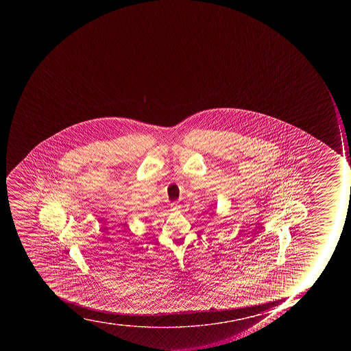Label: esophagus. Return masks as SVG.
Here are the masks:
<instances>
[{
    "label": "esophagus",
    "mask_w": 351,
    "mask_h": 351,
    "mask_svg": "<svg viewBox=\"0 0 351 351\" xmlns=\"http://www.w3.org/2000/svg\"><path fill=\"white\" fill-rule=\"evenodd\" d=\"M180 207H181V205H180L179 202H173V203H171L172 210H180Z\"/></svg>",
    "instance_id": "34e87169"
}]
</instances>
